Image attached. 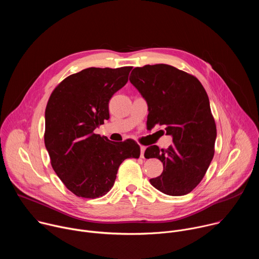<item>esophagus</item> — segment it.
<instances>
[{"instance_id":"34e87169","label":"esophagus","mask_w":259,"mask_h":259,"mask_svg":"<svg viewBox=\"0 0 259 259\" xmlns=\"http://www.w3.org/2000/svg\"><path fill=\"white\" fill-rule=\"evenodd\" d=\"M145 149L146 147L145 146H143V145H141L140 146V158H144V152H145Z\"/></svg>"}]
</instances>
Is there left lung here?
<instances>
[{
    "label": "left lung",
    "instance_id": "8db88e82",
    "mask_svg": "<svg viewBox=\"0 0 259 259\" xmlns=\"http://www.w3.org/2000/svg\"><path fill=\"white\" fill-rule=\"evenodd\" d=\"M129 80L147 103V123L165 126L173 140L167 150L146 149L144 157L159 159L164 167L151 184L169 196L191 193L214 156L216 126L204 87L188 72L162 63L135 67Z\"/></svg>",
    "mask_w": 259,
    "mask_h": 259
}]
</instances>
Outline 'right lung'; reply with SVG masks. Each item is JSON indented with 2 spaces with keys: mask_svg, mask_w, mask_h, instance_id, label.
<instances>
[{
  "mask_svg": "<svg viewBox=\"0 0 259 259\" xmlns=\"http://www.w3.org/2000/svg\"><path fill=\"white\" fill-rule=\"evenodd\" d=\"M131 69H83L64 79L48 100L46 150L57 176L78 197L104 196L113 188L122 162L140 156L134 140L114 142L94 132L109 119V99L126 85Z\"/></svg>",
  "mask_w": 259,
  "mask_h": 259,
  "instance_id": "1",
  "label": "right lung"
}]
</instances>
